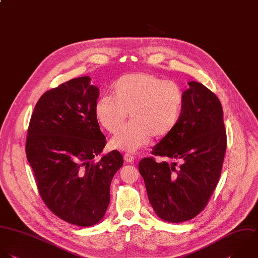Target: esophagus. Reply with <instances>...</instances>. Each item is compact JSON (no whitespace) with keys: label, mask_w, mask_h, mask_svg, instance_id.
<instances>
[{"label":"esophagus","mask_w":258,"mask_h":258,"mask_svg":"<svg viewBox=\"0 0 258 258\" xmlns=\"http://www.w3.org/2000/svg\"><path fill=\"white\" fill-rule=\"evenodd\" d=\"M123 159H124V161L127 162V163H133V162L135 161V157H134L132 154H128V153L124 154Z\"/></svg>","instance_id":"obj_1"}]
</instances>
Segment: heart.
Wrapping results in <instances>:
<instances>
[{
    "label": "heart",
    "mask_w": 258,
    "mask_h": 258,
    "mask_svg": "<svg viewBox=\"0 0 258 258\" xmlns=\"http://www.w3.org/2000/svg\"><path fill=\"white\" fill-rule=\"evenodd\" d=\"M184 93L174 81L146 72L119 77L112 85V96H100L94 105L97 121L110 134L116 133L128 116L132 118L111 140L114 150L135 152L154 137L163 139L177 126L183 109Z\"/></svg>",
    "instance_id": "obj_1"
}]
</instances>
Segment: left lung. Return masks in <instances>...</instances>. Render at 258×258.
<instances>
[{
  "mask_svg": "<svg viewBox=\"0 0 258 258\" xmlns=\"http://www.w3.org/2000/svg\"><path fill=\"white\" fill-rule=\"evenodd\" d=\"M174 131L152 154L177 163L144 158L139 170L156 214L172 223L196 217L208 204L219 181L226 151V131L219 98L202 83L191 81Z\"/></svg>",
  "mask_w": 258,
  "mask_h": 258,
  "instance_id": "1",
  "label": "left lung"
}]
</instances>
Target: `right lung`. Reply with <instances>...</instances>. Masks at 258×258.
Listing matches in <instances>:
<instances>
[{
    "label": "right lung",
    "instance_id": "1",
    "mask_svg": "<svg viewBox=\"0 0 258 258\" xmlns=\"http://www.w3.org/2000/svg\"><path fill=\"white\" fill-rule=\"evenodd\" d=\"M90 80L73 78L46 91L35 105L26 141L44 203L60 219L81 227L102 219L111 180L123 165L117 151L93 160L106 141L94 113L99 89Z\"/></svg>",
    "mask_w": 258,
    "mask_h": 258
}]
</instances>
